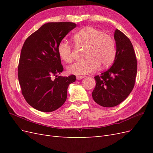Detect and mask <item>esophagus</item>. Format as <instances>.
I'll return each instance as SVG.
<instances>
[{"mask_svg": "<svg viewBox=\"0 0 153 153\" xmlns=\"http://www.w3.org/2000/svg\"><path fill=\"white\" fill-rule=\"evenodd\" d=\"M85 76H80V75H78V76H76V79L77 80H81V79H82V78H84Z\"/></svg>", "mask_w": 153, "mask_h": 153, "instance_id": "esophagus-1", "label": "esophagus"}]
</instances>
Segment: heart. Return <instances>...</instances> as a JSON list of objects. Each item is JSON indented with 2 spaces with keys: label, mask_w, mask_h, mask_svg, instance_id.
<instances>
[{
  "label": "heart",
  "mask_w": 153,
  "mask_h": 153,
  "mask_svg": "<svg viewBox=\"0 0 153 153\" xmlns=\"http://www.w3.org/2000/svg\"><path fill=\"white\" fill-rule=\"evenodd\" d=\"M74 42L78 47L86 48L85 61L76 62L69 65V73L84 75L96 71L101 64L108 67L112 64L116 55V45L112 36L104 34L94 27H87L73 35ZM57 51L60 58L65 62L72 60V47L66 40L59 42Z\"/></svg>",
  "instance_id": "obj_1"
}]
</instances>
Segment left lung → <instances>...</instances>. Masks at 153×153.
<instances>
[{
	"mask_svg": "<svg viewBox=\"0 0 153 153\" xmlns=\"http://www.w3.org/2000/svg\"><path fill=\"white\" fill-rule=\"evenodd\" d=\"M116 55L113 65L100 75L94 76L96 87L92 92L96 103L113 107L126 99L135 85L137 61L132 43L121 31L114 32Z\"/></svg>",
	"mask_w": 153,
	"mask_h": 153,
	"instance_id": "obj_1",
	"label": "left lung"
}]
</instances>
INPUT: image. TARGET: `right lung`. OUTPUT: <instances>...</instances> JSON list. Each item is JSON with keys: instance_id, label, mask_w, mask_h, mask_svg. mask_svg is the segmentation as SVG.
I'll list each match as a JSON object with an SVG mask.
<instances>
[{"instance_id": "add662e5", "label": "right lung", "mask_w": 153, "mask_h": 153, "mask_svg": "<svg viewBox=\"0 0 153 153\" xmlns=\"http://www.w3.org/2000/svg\"><path fill=\"white\" fill-rule=\"evenodd\" d=\"M75 27V24L69 22L47 23L29 36L23 45L18 80L25 100L36 110L50 112L61 107L66 100L69 85L76 80L73 75L57 76L64 69L58 45Z\"/></svg>"}]
</instances>
